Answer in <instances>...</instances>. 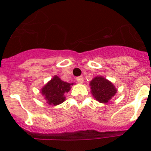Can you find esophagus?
Wrapping results in <instances>:
<instances>
[{"mask_svg":"<svg viewBox=\"0 0 151 151\" xmlns=\"http://www.w3.org/2000/svg\"><path fill=\"white\" fill-rule=\"evenodd\" d=\"M76 81H77V82H78V83H79V84L83 83V81H84L83 77H82V76L77 77V78H76Z\"/></svg>","mask_w":151,"mask_h":151,"instance_id":"esophagus-1","label":"esophagus"}]
</instances>
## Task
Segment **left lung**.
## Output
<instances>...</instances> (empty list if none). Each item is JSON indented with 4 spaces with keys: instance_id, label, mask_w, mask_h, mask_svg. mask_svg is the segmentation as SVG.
I'll list each match as a JSON object with an SVG mask.
<instances>
[{
    "instance_id": "left-lung-1",
    "label": "left lung",
    "mask_w": 151,
    "mask_h": 151,
    "mask_svg": "<svg viewBox=\"0 0 151 151\" xmlns=\"http://www.w3.org/2000/svg\"><path fill=\"white\" fill-rule=\"evenodd\" d=\"M91 94L100 103L106 104L116 93V88L112 82L102 76H97L90 82Z\"/></svg>"
}]
</instances>
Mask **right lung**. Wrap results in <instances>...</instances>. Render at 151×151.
I'll list each match as a JSON object with an SVG mask.
<instances>
[{"instance_id": "1", "label": "right lung", "mask_w": 151, "mask_h": 151, "mask_svg": "<svg viewBox=\"0 0 151 151\" xmlns=\"http://www.w3.org/2000/svg\"><path fill=\"white\" fill-rule=\"evenodd\" d=\"M71 85L73 84L63 82L57 76H55L42 88L41 93L45 96L48 104L56 106L65 101L66 97H64V94L69 91Z\"/></svg>"}]
</instances>
